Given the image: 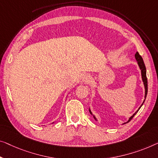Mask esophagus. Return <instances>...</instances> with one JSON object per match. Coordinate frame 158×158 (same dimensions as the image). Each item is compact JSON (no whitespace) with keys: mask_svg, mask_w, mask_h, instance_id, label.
Segmentation results:
<instances>
[{"mask_svg":"<svg viewBox=\"0 0 158 158\" xmlns=\"http://www.w3.org/2000/svg\"><path fill=\"white\" fill-rule=\"evenodd\" d=\"M91 77L90 76V74H84L83 77H82V81L85 82V83H89V82L91 81Z\"/></svg>","mask_w":158,"mask_h":158,"instance_id":"1","label":"esophagus"}]
</instances>
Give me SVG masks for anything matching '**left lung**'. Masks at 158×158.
I'll use <instances>...</instances> for the list:
<instances>
[{
    "label": "left lung",
    "mask_w": 158,
    "mask_h": 158,
    "mask_svg": "<svg viewBox=\"0 0 158 158\" xmlns=\"http://www.w3.org/2000/svg\"><path fill=\"white\" fill-rule=\"evenodd\" d=\"M135 56L136 60H137V62H138V65H139L140 69V70H141V74H142L143 81V83H144V86H145V98H146V96H147V94H148V79H147V77H146V68H145V64H144V62H143V60L142 56H141L139 55V53H138V52H136V54L135 55ZM145 100H144V102H145ZM144 102H143V103H144ZM143 103H142V105L140 106V107L143 106ZM140 107L139 108V109H138V110H137V111H136V112L135 113V114H134L133 115V116H132L130 118H129L128 121L127 122V123H128L129 121H131L132 118H133L134 117V116H135V115L138 113V110H139V109H140ZM89 112H90L91 114H91V112L90 110H89ZM94 119L96 120V118L95 116H94Z\"/></svg>",
    "instance_id": "8db88e82"
}]
</instances>
